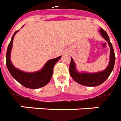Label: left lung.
<instances>
[{
	"label": "left lung",
	"mask_w": 121,
	"mask_h": 121,
	"mask_svg": "<svg viewBox=\"0 0 121 121\" xmlns=\"http://www.w3.org/2000/svg\"><path fill=\"white\" fill-rule=\"evenodd\" d=\"M99 32L102 37L108 42L109 46L110 48V59L109 61L108 67L102 71L98 73H86L78 72L76 68V65L73 59L71 58V63L69 65V73L73 80L78 82V84L86 86H97L102 84L105 80L109 77V75L113 69L115 61V56L112 44L109 40V38L107 33L100 28Z\"/></svg>",
	"instance_id": "1"
}]
</instances>
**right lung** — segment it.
Segmentation results:
<instances>
[{"mask_svg": "<svg viewBox=\"0 0 121 121\" xmlns=\"http://www.w3.org/2000/svg\"><path fill=\"white\" fill-rule=\"evenodd\" d=\"M18 31L19 30L14 33L11 39L10 43L8 46L7 52L6 55V63L8 69L11 75L13 77V78H15L23 86L32 89H36L44 86L50 81L53 74L54 66L57 63V61L61 58V56H59L58 58L48 60L42 69L36 72H25L15 67L11 61L10 54L12 48L13 37Z\"/></svg>", "mask_w": 121, "mask_h": 121, "instance_id": "1", "label": "right lung"}]
</instances>
